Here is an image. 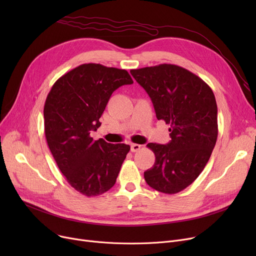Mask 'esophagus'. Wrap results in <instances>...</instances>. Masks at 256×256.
<instances>
[{
	"label": "esophagus",
	"mask_w": 256,
	"mask_h": 256,
	"mask_svg": "<svg viewBox=\"0 0 256 256\" xmlns=\"http://www.w3.org/2000/svg\"><path fill=\"white\" fill-rule=\"evenodd\" d=\"M141 148V145L139 144H132L130 145V152H137L138 150H140Z\"/></svg>",
	"instance_id": "esophagus-1"
}]
</instances>
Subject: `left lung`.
<instances>
[{
  "label": "left lung",
  "instance_id": "obj_1",
  "mask_svg": "<svg viewBox=\"0 0 256 256\" xmlns=\"http://www.w3.org/2000/svg\"><path fill=\"white\" fill-rule=\"evenodd\" d=\"M148 93L156 118L170 124L168 144L150 143L154 164L144 172L152 189L176 194L202 172L218 137L217 102L210 87L195 74L174 64L132 70Z\"/></svg>",
  "mask_w": 256,
  "mask_h": 256
}]
</instances>
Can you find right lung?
Listing matches in <instances>:
<instances>
[{
  "label": "right lung",
  "instance_id": "right-lung-1",
  "mask_svg": "<svg viewBox=\"0 0 256 256\" xmlns=\"http://www.w3.org/2000/svg\"><path fill=\"white\" fill-rule=\"evenodd\" d=\"M126 70L102 64H82L59 78L48 92L44 132L48 148L67 182L87 197L98 196L115 184L130 147L93 140L91 130L112 93L132 84Z\"/></svg>",
  "mask_w": 256,
  "mask_h": 256
}]
</instances>
